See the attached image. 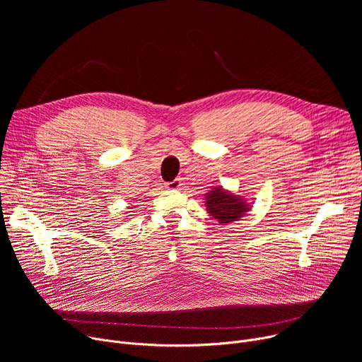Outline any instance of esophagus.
<instances>
[{
    "mask_svg": "<svg viewBox=\"0 0 362 362\" xmlns=\"http://www.w3.org/2000/svg\"><path fill=\"white\" fill-rule=\"evenodd\" d=\"M165 186H167V189H171V191H176V189H179L182 186V180L175 179L173 182H168Z\"/></svg>",
    "mask_w": 362,
    "mask_h": 362,
    "instance_id": "esophagus-1",
    "label": "esophagus"
}]
</instances>
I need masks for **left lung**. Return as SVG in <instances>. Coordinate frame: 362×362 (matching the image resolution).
Masks as SVG:
<instances>
[{"label":"left lung","instance_id":"8db88e82","mask_svg":"<svg viewBox=\"0 0 362 362\" xmlns=\"http://www.w3.org/2000/svg\"><path fill=\"white\" fill-rule=\"evenodd\" d=\"M251 204L252 202H248L243 197L226 191L223 186L211 187V191L205 194L208 214L221 224L238 221L251 210Z\"/></svg>","mask_w":362,"mask_h":362}]
</instances>
